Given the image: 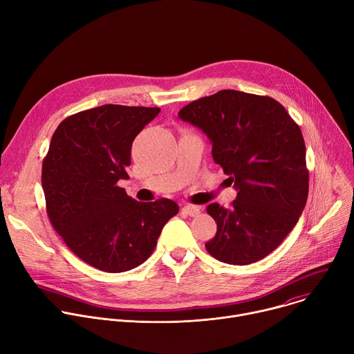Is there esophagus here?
<instances>
[{
	"mask_svg": "<svg viewBox=\"0 0 354 354\" xmlns=\"http://www.w3.org/2000/svg\"><path fill=\"white\" fill-rule=\"evenodd\" d=\"M182 212L190 217L197 216L200 213V206H193V205H186L182 207Z\"/></svg>",
	"mask_w": 354,
	"mask_h": 354,
	"instance_id": "esophagus-1",
	"label": "esophagus"
}]
</instances>
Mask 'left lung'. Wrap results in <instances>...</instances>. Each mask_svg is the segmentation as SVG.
<instances>
[{"label": "left lung", "mask_w": 354, "mask_h": 354, "mask_svg": "<svg viewBox=\"0 0 354 354\" xmlns=\"http://www.w3.org/2000/svg\"><path fill=\"white\" fill-rule=\"evenodd\" d=\"M179 118L206 133L216 164L238 190L230 209L218 203L206 209L217 223L207 252L239 266L263 259L307 203L310 174L301 129L276 99L234 89L193 100Z\"/></svg>", "instance_id": "obj_1"}]
</instances>
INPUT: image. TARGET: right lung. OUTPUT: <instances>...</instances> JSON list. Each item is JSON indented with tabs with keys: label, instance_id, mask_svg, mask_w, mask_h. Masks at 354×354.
Masks as SVG:
<instances>
[{
	"label": "right lung",
	"instance_id": "obj_1",
	"mask_svg": "<svg viewBox=\"0 0 354 354\" xmlns=\"http://www.w3.org/2000/svg\"><path fill=\"white\" fill-rule=\"evenodd\" d=\"M160 108L104 105L66 118L41 165L46 212L56 232L85 263L120 273L144 263L157 246L174 200L127 196L131 144Z\"/></svg>",
	"mask_w": 354,
	"mask_h": 354
}]
</instances>
